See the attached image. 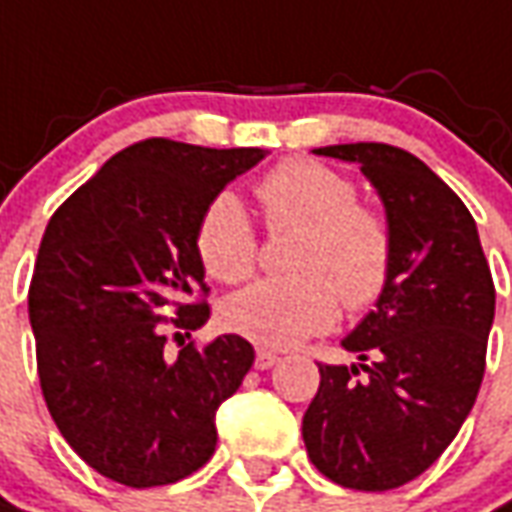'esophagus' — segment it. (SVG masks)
Returning <instances> with one entry per match:
<instances>
[{
    "mask_svg": "<svg viewBox=\"0 0 512 512\" xmlns=\"http://www.w3.org/2000/svg\"><path fill=\"white\" fill-rule=\"evenodd\" d=\"M279 362L277 354H271V351H266V348H260L255 354V367L257 370H268V367H274Z\"/></svg>",
    "mask_w": 512,
    "mask_h": 512,
    "instance_id": "obj_1",
    "label": "esophagus"
}]
</instances>
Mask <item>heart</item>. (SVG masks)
I'll return each instance as SVG.
<instances>
[{"label":"heart","mask_w":512,"mask_h":512,"mask_svg":"<svg viewBox=\"0 0 512 512\" xmlns=\"http://www.w3.org/2000/svg\"><path fill=\"white\" fill-rule=\"evenodd\" d=\"M271 233H301L293 277L260 279L224 301L230 332L266 348H290L326 332L340 312H365L384 296L395 266V233L384 213L359 202L356 183L315 158H285L257 180ZM197 255L219 282L255 274L260 238L233 194H216L197 224Z\"/></svg>","instance_id":"b5f03b06"}]
</instances>
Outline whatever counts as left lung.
Instances as JSON below:
<instances>
[{"label": "left lung", "instance_id": "1", "mask_svg": "<svg viewBox=\"0 0 512 512\" xmlns=\"http://www.w3.org/2000/svg\"><path fill=\"white\" fill-rule=\"evenodd\" d=\"M376 186L395 266L376 310L343 340L359 365H318L301 422L307 455L332 483L392 491L436 463L469 417L485 373L496 290L461 197L408 150L329 145Z\"/></svg>", "mask_w": 512, "mask_h": 512}]
</instances>
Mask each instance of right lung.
<instances>
[{"instance_id": "right-lung-1", "label": "right lung", "mask_w": 512, "mask_h": 512, "mask_svg": "<svg viewBox=\"0 0 512 512\" xmlns=\"http://www.w3.org/2000/svg\"><path fill=\"white\" fill-rule=\"evenodd\" d=\"M263 156L142 139L49 219L29 285L40 389L65 441L115 483H178L216 450V408L241 386L255 348L222 334L169 356L167 329L189 334L211 318L194 299L208 296L197 224Z\"/></svg>"}]
</instances>
